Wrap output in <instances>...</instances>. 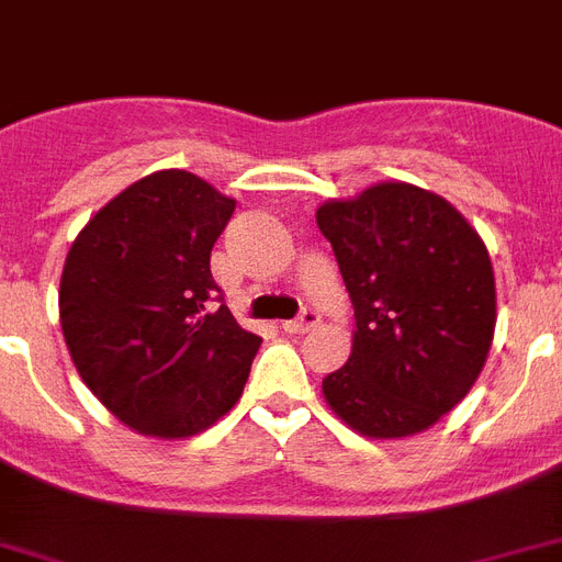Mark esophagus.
<instances>
[{
    "mask_svg": "<svg viewBox=\"0 0 562 562\" xmlns=\"http://www.w3.org/2000/svg\"><path fill=\"white\" fill-rule=\"evenodd\" d=\"M321 324V315H317L315 308H303V315L294 317V321H282L280 329L289 335H300V333H308V329H315Z\"/></svg>",
    "mask_w": 562,
    "mask_h": 562,
    "instance_id": "obj_1",
    "label": "esophagus"
}]
</instances>
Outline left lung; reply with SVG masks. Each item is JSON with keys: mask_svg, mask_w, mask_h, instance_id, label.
Listing matches in <instances>:
<instances>
[{"mask_svg": "<svg viewBox=\"0 0 562 562\" xmlns=\"http://www.w3.org/2000/svg\"><path fill=\"white\" fill-rule=\"evenodd\" d=\"M356 308L352 352L324 379L326 405L352 431L400 440L470 393L496 333L487 245L452 203L384 180L317 206Z\"/></svg>", "mask_w": 562, "mask_h": 562, "instance_id": "left-lung-1", "label": "left lung"}]
</instances>
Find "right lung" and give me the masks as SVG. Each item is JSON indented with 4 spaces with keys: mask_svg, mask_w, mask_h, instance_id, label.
I'll return each instance as SVG.
<instances>
[{
    "mask_svg": "<svg viewBox=\"0 0 562 562\" xmlns=\"http://www.w3.org/2000/svg\"><path fill=\"white\" fill-rule=\"evenodd\" d=\"M236 201L192 171L145 175L75 236L60 273L66 350L139 435L183 440L238 402L262 338L210 312V254Z\"/></svg>",
    "mask_w": 562,
    "mask_h": 562,
    "instance_id": "1",
    "label": "right lung"
}]
</instances>
